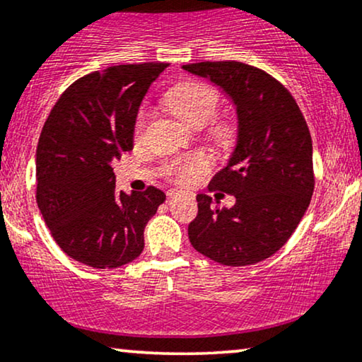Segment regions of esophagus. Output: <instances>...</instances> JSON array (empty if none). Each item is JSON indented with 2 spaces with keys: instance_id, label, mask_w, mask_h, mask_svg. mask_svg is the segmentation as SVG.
I'll return each instance as SVG.
<instances>
[{
  "instance_id": "34e87169",
  "label": "esophagus",
  "mask_w": 362,
  "mask_h": 362,
  "mask_svg": "<svg viewBox=\"0 0 362 362\" xmlns=\"http://www.w3.org/2000/svg\"><path fill=\"white\" fill-rule=\"evenodd\" d=\"M177 194H178V190H168L167 192L168 197H173V195H177Z\"/></svg>"
}]
</instances>
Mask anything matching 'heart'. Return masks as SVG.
<instances>
[{"instance_id":"1","label":"heart","mask_w":362,"mask_h":362,"mask_svg":"<svg viewBox=\"0 0 362 362\" xmlns=\"http://www.w3.org/2000/svg\"><path fill=\"white\" fill-rule=\"evenodd\" d=\"M222 95L215 86L205 83L199 80H189L184 83H178L165 95L167 107L180 117L182 120L189 123L192 127H204L209 123V136L215 144L227 147V145L234 144L237 136V127L232 120L226 117L217 115L218 108H221ZM150 112L147 108H140L136 113L134 135L135 139H140L144 135L145 128L148 125ZM212 167V160L209 155L202 152L190 155L184 160H173L167 163L163 168V173L173 182L178 184H190L197 177L202 173L209 172Z\"/></svg>"}]
</instances>
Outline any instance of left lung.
I'll return each instance as SVG.
<instances>
[{
    "mask_svg": "<svg viewBox=\"0 0 362 362\" xmlns=\"http://www.w3.org/2000/svg\"><path fill=\"white\" fill-rule=\"evenodd\" d=\"M182 68L222 86L239 115L230 162L209 185L234 195L235 205L218 209L209 195H197L190 244L222 265L257 264L291 239L310 204L315 180L309 127L291 91L260 68L240 62Z\"/></svg>",
    "mask_w": 362,
    "mask_h": 362,
    "instance_id": "8db88e82",
    "label": "left lung"
}]
</instances>
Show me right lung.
Segmentation results:
<instances>
[{"mask_svg": "<svg viewBox=\"0 0 362 362\" xmlns=\"http://www.w3.org/2000/svg\"><path fill=\"white\" fill-rule=\"evenodd\" d=\"M168 63L117 65L63 91L36 148V204L68 257L115 269L144 250V230L165 194L115 192L113 160L134 148V125L150 85Z\"/></svg>", "mask_w": 362, "mask_h": 362, "instance_id": "add662e5", "label": "right lung"}]
</instances>
